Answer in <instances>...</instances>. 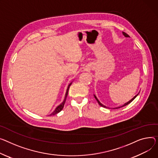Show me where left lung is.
Segmentation results:
<instances>
[{
	"instance_id": "obj_1",
	"label": "left lung",
	"mask_w": 158,
	"mask_h": 158,
	"mask_svg": "<svg viewBox=\"0 0 158 158\" xmlns=\"http://www.w3.org/2000/svg\"><path fill=\"white\" fill-rule=\"evenodd\" d=\"M123 35H124L125 37H129V35H128V34H127V33H125V32H124V31H123ZM137 95H138V94H136V96H135V97H133V98H132V99H131V100H130V101H129L128 102H127V103H124V104L123 105V106H121V107H124V106H127V105H128V104H129L130 103H131V102H132V101H133V100H134V99H135V98L136 97V96H137ZM94 98H96V100H97V102H98V104L100 105V106H102V107H105V108H107V107H106V106H103V105H102V103H100V102H99V100H98L97 99V98L96 97V96H95V95H94ZM120 107H118V108H120ZM117 109H118V108H117Z\"/></svg>"
}]
</instances>
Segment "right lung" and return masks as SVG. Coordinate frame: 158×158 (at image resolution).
Segmentation results:
<instances>
[{
    "mask_svg": "<svg viewBox=\"0 0 158 158\" xmlns=\"http://www.w3.org/2000/svg\"><path fill=\"white\" fill-rule=\"evenodd\" d=\"M71 84L72 83H70V85H69V86H68V88H67V91H66V94H65V99H64V102H63L60 106H58L56 109H55V110L52 112L49 115H55V114H58V112H60L62 109H63V108H64V105H65V101H66V98H67V95H68V92H69V88H70V86L71 85Z\"/></svg>",
    "mask_w": 158,
    "mask_h": 158,
    "instance_id": "right-lung-1",
    "label": "right lung"
}]
</instances>
